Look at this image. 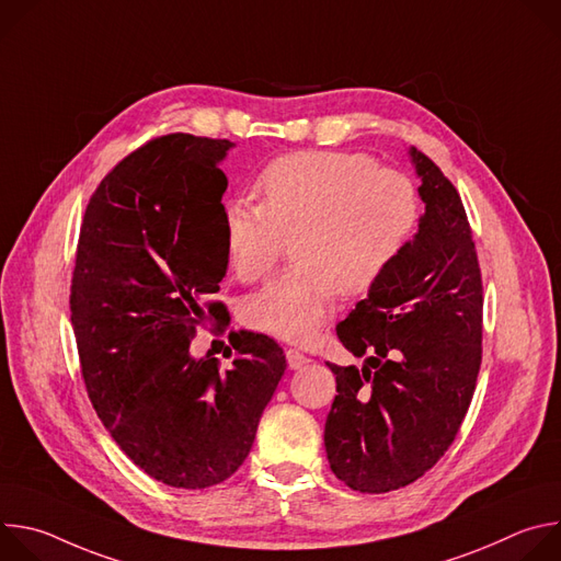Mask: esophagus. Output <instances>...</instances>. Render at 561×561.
<instances>
[{
	"mask_svg": "<svg viewBox=\"0 0 561 561\" xmlns=\"http://www.w3.org/2000/svg\"><path fill=\"white\" fill-rule=\"evenodd\" d=\"M286 359H288V366H290L293 370L304 368V366L310 362L304 353H299V351H295V348H288V351H286Z\"/></svg>",
	"mask_w": 561,
	"mask_h": 561,
	"instance_id": "1",
	"label": "esophagus"
}]
</instances>
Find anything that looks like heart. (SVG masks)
<instances>
[{
    "label": "heart",
    "instance_id": "heart-1",
    "mask_svg": "<svg viewBox=\"0 0 561 561\" xmlns=\"http://www.w3.org/2000/svg\"><path fill=\"white\" fill-rule=\"evenodd\" d=\"M262 204L230 199L224 242L242 282L264 279L295 239L293 266L242 304L244 322L306 344L342 293L370 290L404 251L420 219L417 188L404 173L351 150L282 154L260 173Z\"/></svg>",
    "mask_w": 561,
    "mask_h": 561
}]
</instances>
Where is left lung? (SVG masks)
<instances>
[{
    "mask_svg": "<svg viewBox=\"0 0 561 561\" xmlns=\"http://www.w3.org/2000/svg\"><path fill=\"white\" fill-rule=\"evenodd\" d=\"M426 204L415 237L337 324L357 366L329 364L331 470L359 493L413 484L453 444L482 364V273L455 186L411 148Z\"/></svg>",
    "mask_w": 561,
    "mask_h": 561,
    "instance_id": "left-lung-1",
    "label": "left lung"
}]
</instances>
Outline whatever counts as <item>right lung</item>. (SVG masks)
<instances>
[{
  "mask_svg": "<svg viewBox=\"0 0 561 561\" xmlns=\"http://www.w3.org/2000/svg\"><path fill=\"white\" fill-rule=\"evenodd\" d=\"M228 139L154 137L102 180L79 230L70 322L93 409L146 474L208 489L249 457L260 417L286 370L275 340L228 335L232 366L191 340L208 319L228 327L219 162Z\"/></svg>",
  "mask_w": 561,
  "mask_h": 561,
  "instance_id": "right-lung-1",
  "label": "right lung"
}]
</instances>
